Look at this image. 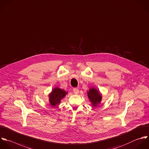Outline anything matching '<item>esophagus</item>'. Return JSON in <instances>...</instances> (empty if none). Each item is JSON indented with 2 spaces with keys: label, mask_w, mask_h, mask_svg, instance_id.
<instances>
[{
  "label": "esophagus",
  "mask_w": 149,
  "mask_h": 149,
  "mask_svg": "<svg viewBox=\"0 0 149 149\" xmlns=\"http://www.w3.org/2000/svg\"><path fill=\"white\" fill-rule=\"evenodd\" d=\"M73 92L75 95H78L79 93V89L77 88H75L73 89Z\"/></svg>",
  "instance_id": "esophagus-1"
}]
</instances>
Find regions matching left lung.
<instances>
[{"mask_svg": "<svg viewBox=\"0 0 149 149\" xmlns=\"http://www.w3.org/2000/svg\"><path fill=\"white\" fill-rule=\"evenodd\" d=\"M87 95L89 100L93 107H97L100 104L102 100V95L99 90L96 88L91 87L87 91Z\"/></svg>", "mask_w": 149, "mask_h": 149, "instance_id": "obj_1", "label": "left lung"}]
</instances>
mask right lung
I'll list each match as a JSON object with an SVG mask.
<instances>
[{"mask_svg": "<svg viewBox=\"0 0 149 149\" xmlns=\"http://www.w3.org/2000/svg\"><path fill=\"white\" fill-rule=\"evenodd\" d=\"M67 93L68 92L58 87L53 88L52 92L49 94V102L50 104L53 107L59 105L61 100L65 97Z\"/></svg>", "mask_w": 149, "mask_h": 149, "instance_id": "right-lung-1", "label": "right lung"}]
</instances>
